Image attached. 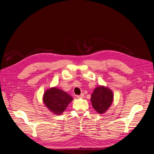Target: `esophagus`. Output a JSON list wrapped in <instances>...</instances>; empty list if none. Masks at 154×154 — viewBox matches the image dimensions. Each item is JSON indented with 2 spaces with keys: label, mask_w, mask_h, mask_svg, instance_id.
<instances>
[{
  "label": "esophagus",
  "mask_w": 154,
  "mask_h": 154,
  "mask_svg": "<svg viewBox=\"0 0 154 154\" xmlns=\"http://www.w3.org/2000/svg\"><path fill=\"white\" fill-rule=\"evenodd\" d=\"M84 97V94H81L80 95H77V98H83Z\"/></svg>",
  "instance_id": "esophagus-1"
}]
</instances>
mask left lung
I'll return each mask as SVG.
<instances>
[{
  "label": "left lung",
  "mask_w": 154,
  "mask_h": 154,
  "mask_svg": "<svg viewBox=\"0 0 154 154\" xmlns=\"http://www.w3.org/2000/svg\"><path fill=\"white\" fill-rule=\"evenodd\" d=\"M93 108L103 114L110 108L114 100L113 92L107 87L99 86L94 88L91 98Z\"/></svg>",
  "instance_id": "1"
}]
</instances>
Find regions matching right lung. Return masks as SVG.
I'll use <instances>...</instances> for the list:
<instances>
[{
    "label": "right lung",
    "instance_id": "obj_1",
    "mask_svg": "<svg viewBox=\"0 0 154 154\" xmlns=\"http://www.w3.org/2000/svg\"><path fill=\"white\" fill-rule=\"evenodd\" d=\"M72 100V97L55 87L48 88L43 95L45 106L56 115L62 114Z\"/></svg>",
    "mask_w": 154,
    "mask_h": 154
}]
</instances>
